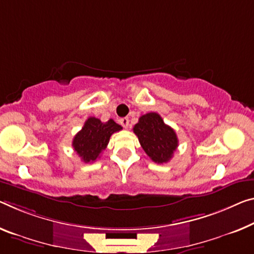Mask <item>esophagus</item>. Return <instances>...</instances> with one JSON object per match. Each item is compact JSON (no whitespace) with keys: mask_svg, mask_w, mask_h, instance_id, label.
Wrapping results in <instances>:
<instances>
[{"mask_svg":"<svg viewBox=\"0 0 254 254\" xmlns=\"http://www.w3.org/2000/svg\"><path fill=\"white\" fill-rule=\"evenodd\" d=\"M119 123L122 124V126H124L125 128H127L128 126H129V119L128 118H122L119 120Z\"/></svg>","mask_w":254,"mask_h":254,"instance_id":"esophagus-1","label":"esophagus"}]
</instances>
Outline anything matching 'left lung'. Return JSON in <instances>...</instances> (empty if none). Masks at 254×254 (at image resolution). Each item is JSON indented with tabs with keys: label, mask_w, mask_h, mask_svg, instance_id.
Returning <instances> with one entry per match:
<instances>
[{
	"label": "left lung",
	"mask_w": 254,
	"mask_h": 254,
	"mask_svg": "<svg viewBox=\"0 0 254 254\" xmlns=\"http://www.w3.org/2000/svg\"><path fill=\"white\" fill-rule=\"evenodd\" d=\"M140 146L155 163H166L173 158L178 146V138L175 130L163 123L157 112L143 115L134 128Z\"/></svg>",
	"instance_id": "8db88e82"
}]
</instances>
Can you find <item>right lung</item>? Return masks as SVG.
<instances>
[{
	"mask_svg": "<svg viewBox=\"0 0 254 254\" xmlns=\"http://www.w3.org/2000/svg\"><path fill=\"white\" fill-rule=\"evenodd\" d=\"M122 129L123 127L112 119L102 123L95 117H89L73 137L72 147L84 162H93L107 149L111 135Z\"/></svg>",
	"mask_w": 254,
	"mask_h": 254,
	"instance_id": "obj_1",
	"label": "right lung"
}]
</instances>
